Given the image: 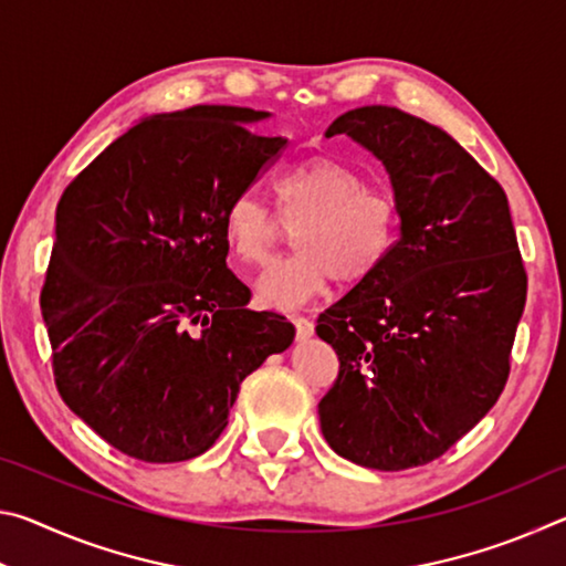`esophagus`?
Listing matches in <instances>:
<instances>
[{
    "mask_svg": "<svg viewBox=\"0 0 566 566\" xmlns=\"http://www.w3.org/2000/svg\"><path fill=\"white\" fill-rule=\"evenodd\" d=\"M292 324H294V329H296V337H312V334H314L312 319H306V317H292Z\"/></svg>",
    "mask_w": 566,
    "mask_h": 566,
    "instance_id": "1",
    "label": "esophagus"
}]
</instances>
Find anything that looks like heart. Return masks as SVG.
<instances>
[{
	"instance_id": "1",
	"label": "heart",
	"mask_w": 566,
	"mask_h": 566,
	"mask_svg": "<svg viewBox=\"0 0 566 566\" xmlns=\"http://www.w3.org/2000/svg\"><path fill=\"white\" fill-rule=\"evenodd\" d=\"M280 214L252 191L229 199L222 229L234 260L262 264L296 229L300 252L266 266L256 280L260 300L296 310L329 290L334 280L357 286L389 262L399 239L395 197L367 187L359 171L329 157H310L274 181Z\"/></svg>"
}]
</instances>
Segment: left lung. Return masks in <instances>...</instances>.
Wrapping results in <instances>:
<instances>
[{
	"label": "left lung",
	"instance_id": "8db88e82",
	"mask_svg": "<svg viewBox=\"0 0 566 566\" xmlns=\"http://www.w3.org/2000/svg\"><path fill=\"white\" fill-rule=\"evenodd\" d=\"M334 134L389 171L399 239L317 319L339 357L322 434L354 464L399 472L442 457L500 399L526 272L500 181L444 129L375 104L334 119Z\"/></svg>",
	"mask_w": 566,
	"mask_h": 566
}]
</instances>
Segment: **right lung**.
I'll return each instance as SVG.
<instances>
[{"mask_svg": "<svg viewBox=\"0 0 566 566\" xmlns=\"http://www.w3.org/2000/svg\"><path fill=\"white\" fill-rule=\"evenodd\" d=\"M247 107L155 114L76 175L56 205L42 286L56 389L122 454L151 464L205 454L239 385L294 327L252 312L227 270L224 209L280 159Z\"/></svg>", "mask_w": 566, "mask_h": 566, "instance_id": "add662e5", "label": "right lung"}]
</instances>
